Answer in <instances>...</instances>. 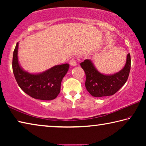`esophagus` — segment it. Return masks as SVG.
I'll list each match as a JSON object with an SVG mask.
<instances>
[{"mask_svg": "<svg viewBox=\"0 0 146 146\" xmlns=\"http://www.w3.org/2000/svg\"><path fill=\"white\" fill-rule=\"evenodd\" d=\"M70 64L71 66H76V62L75 59H71L70 61Z\"/></svg>", "mask_w": 146, "mask_h": 146, "instance_id": "esophagus-1", "label": "esophagus"}]
</instances>
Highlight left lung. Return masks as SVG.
Returning a JSON list of instances; mask_svg holds the SVG:
<instances>
[{
    "label": "left lung",
    "mask_w": 146,
    "mask_h": 146,
    "mask_svg": "<svg viewBox=\"0 0 146 146\" xmlns=\"http://www.w3.org/2000/svg\"><path fill=\"white\" fill-rule=\"evenodd\" d=\"M80 66L86 73L85 86L88 92L95 97L111 96L117 93L126 82L131 69V56L128 53L124 67L113 75L100 73L89 59L81 62Z\"/></svg>",
    "instance_id": "8db88e82"
}]
</instances>
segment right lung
<instances>
[{"label": "right lung", "mask_w": 146, "mask_h": 146, "mask_svg": "<svg viewBox=\"0 0 146 146\" xmlns=\"http://www.w3.org/2000/svg\"><path fill=\"white\" fill-rule=\"evenodd\" d=\"M19 42L13 51L12 68L16 81L24 92L31 97L42 100H51L57 97L64 76L70 68L68 64L56 65L40 73L24 71L18 60Z\"/></svg>", "instance_id": "right-lung-1"}]
</instances>
